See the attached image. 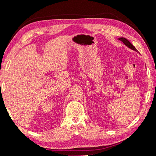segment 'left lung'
<instances>
[{"mask_svg": "<svg viewBox=\"0 0 156 156\" xmlns=\"http://www.w3.org/2000/svg\"><path fill=\"white\" fill-rule=\"evenodd\" d=\"M118 40H120L121 41H122L124 43V44L125 45H126L127 48H129V49H132V50H133V51H135L136 52H138V51L136 50V49L135 48V47L132 45L130 42L127 40L126 38H124V37H119V38H118Z\"/></svg>", "mask_w": 156, "mask_h": 156, "instance_id": "8db88e82", "label": "left lung"}]
</instances>
